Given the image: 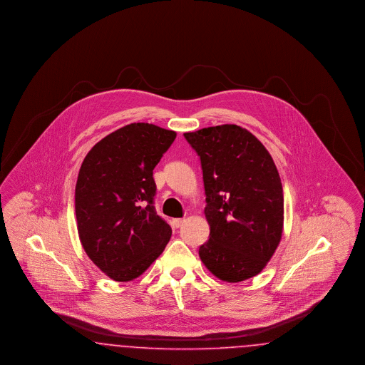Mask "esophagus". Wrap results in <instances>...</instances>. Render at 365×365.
<instances>
[{
  "instance_id": "obj_1",
  "label": "esophagus",
  "mask_w": 365,
  "mask_h": 365,
  "mask_svg": "<svg viewBox=\"0 0 365 365\" xmlns=\"http://www.w3.org/2000/svg\"><path fill=\"white\" fill-rule=\"evenodd\" d=\"M185 222H186L185 219H174V220H173V226H174L175 228H179V227H182L185 225Z\"/></svg>"
}]
</instances>
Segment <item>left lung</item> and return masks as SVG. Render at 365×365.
I'll use <instances>...</instances> for the list:
<instances>
[{
  "instance_id": "left-lung-1",
  "label": "left lung",
  "mask_w": 365,
  "mask_h": 365,
  "mask_svg": "<svg viewBox=\"0 0 365 365\" xmlns=\"http://www.w3.org/2000/svg\"><path fill=\"white\" fill-rule=\"evenodd\" d=\"M201 160L209 240L200 257L220 280L260 274L283 231V189L277 165L259 139L237 124L185 133Z\"/></svg>"
}]
</instances>
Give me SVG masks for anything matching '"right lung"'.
<instances>
[{
	"instance_id": "1",
	"label": "right lung",
	"mask_w": 365,
	"mask_h": 365,
	"mask_svg": "<svg viewBox=\"0 0 365 365\" xmlns=\"http://www.w3.org/2000/svg\"><path fill=\"white\" fill-rule=\"evenodd\" d=\"M175 138L171 130L131 123L97 142L82 163L75 187L79 240L116 282L138 278L171 238L153 205V170Z\"/></svg>"
}]
</instances>
